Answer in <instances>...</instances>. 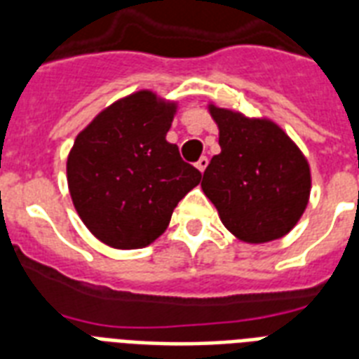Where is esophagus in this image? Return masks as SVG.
<instances>
[{"label": "esophagus", "instance_id": "34e87169", "mask_svg": "<svg viewBox=\"0 0 359 359\" xmlns=\"http://www.w3.org/2000/svg\"><path fill=\"white\" fill-rule=\"evenodd\" d=\"M207 165H208V158L207 156H201L199 158V160H197V163H196V168L199 169V171H205V169H207Z\"/></svg>", "mask_w": 359, "mask_h": 359}]
</instances>
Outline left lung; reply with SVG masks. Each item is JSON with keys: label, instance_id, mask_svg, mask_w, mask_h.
<instances>
[{"label": "left lung", "instance_id": "left-lung-1", "mask_svg": "<svg viewBox=\"0 0 359 359\" xmlns=\"http://www.w3.org/2000/svg\"><path fill=\"white\" fill-rule=\"evenodd\" d=\"M222 152L203 173L201 188L238 240L264 244L289 233L311 191L309 163L296 143L268 119L208 104Z\"/></svg>", "mask_w": 359, "mask_h": 359}]
</instances>
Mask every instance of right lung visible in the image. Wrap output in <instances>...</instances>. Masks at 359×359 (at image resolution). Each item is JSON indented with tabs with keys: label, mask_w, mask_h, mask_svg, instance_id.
Masks as SVG:
<instances>
[{
	"label": "right lung",
	"mask_w": 359,
	"mask_h": 359,
	"mask_svg": "<svg viewBox=\"0 0 359 359\" xmlns=\"http://www.w3.org/2000/svg\"><path fill=\"white\" fill-rule=\"evenodd\" d=\"M177 104L152 91L121 98L87 124L67 160L76 212L100 242L145 248L168 229L175 207L201 182L165 140Z\"/></svg>",
	"instance_id": "add662e5"
}]
</instances>
